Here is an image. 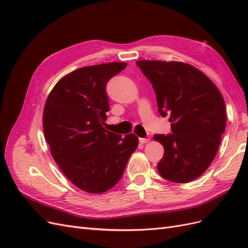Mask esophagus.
Returning <instances> with one entry per match:
<instances>
[{
    "mask_svg": "<svg viewBox=\"0 0 248 248\" xmlns=\"http://www.w3.org/2000/svg\"><path fill=\"white\" fill-rule=\"evenodd\" d=\"M149 141H150L149 139H140V144H147V142H149Z\"/></svg>",
    "mask_w": 248,
    "mask_h": 248,
    "instance_id": "esophagus-1",
    "label": "esophagus"
}]
</instances>
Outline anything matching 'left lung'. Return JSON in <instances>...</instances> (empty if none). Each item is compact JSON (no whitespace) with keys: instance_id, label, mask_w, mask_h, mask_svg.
I'll list each match as a JSON object with an SVG mask.
<instances>
[{"instance_id":"obj_1","label":"left lung","mask_w":248,"mask_h":248,"mask_svg":"<svg viewBox=\"0 0 248 248\" xmlns=\"http://www.w3.org/2000/svg\"><path fill=\"white\" fill-rule=\"evenodd\" d=\"M137 65L151 81L160 115L171 122L172 133L153 137L164 148L159 174L170 182H190L204 174L218 150L227 123L222 95L189 64L141 60Z\"/></svg>"}]
</instances>
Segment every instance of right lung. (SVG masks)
Returning <instances> with one entry per match:
<instances>
[{"mask_svg": "<svg viewBox=\"0 0 248 248\" xmlns=\"http://www.w3.org/2000/svg\"><path fill=\"white\" fill-rule=\"evenodd\" d=\"M127 66L114 62L82 67L60 79L43 110L44 137L63 174L79 189L102 193L121 179L136 134H120L104 128L109 110L107 82Z\"/></svg>", "mask_w": 248, "mask_h": 248, "instance_id": "1", "label": "right lung"}]
</instances>
